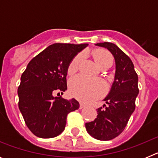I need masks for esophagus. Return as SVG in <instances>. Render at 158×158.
Here are the masks:
<instances>
[{"label": "esophagus", "instance_id": "1", "mask_svg": "<svg viewBox=\"0 0 158 158\" xmlns=\"http://www.w3.org/2000/svg\"><path fill=\"white\" fill-rule=\"evenodd\" d=\"M85 107V104H80V107H79V108H80V109H82V108H84Z\"/></svg>", "mask_w": 158, "mask_h": 158}]
</instances>
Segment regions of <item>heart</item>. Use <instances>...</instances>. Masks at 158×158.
<instances>
[{"mask_svg": "<svg viewBox=\"0 0 158 158\" xmlns=\"http://www.w3.org/2000/svg\"><path fill=\"white\" fill-rule=\"evenodd\" d=\"M81 59L82 54H78L72 60L68 67V73L69 74H73L77 70ZM95 60L100 68L104 65H111L113 62L111 54L105 51L96 53ZM69 88V92L73 96L81 101L87 103L103 96L106 92L107 85L104 81L100 79L94 80L89 79L83 75H77L71 78Z\"/></svg>", "mask_w": 158, "mask_h": 158, "instance_id": "b5f03b06", "label": "heart"}]
</instances>
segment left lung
Returning a JSON list of instances; mask_svg holds the SVG:
<instances>
[{
  "instance_id": "8db88e82",
  "label": "left lung",
  "mask_w": 158,
  "mask_h": 158,
  "mask_svg": "<svg viewBox=\"0 0 158 158\" xmlns=\"http://www.w3.org/2000/svg\"><path fill=\"white\" fill-rule=\"evenodd\" d=\"M96 46L107 48L114 56L115 80L109 94L104 100L107 105L99 107L96 118L93 122L86 123L85 127L94 139L108 141L122 133L135 111L139 92V78L131 58L115 44L104 42Z\"/></svg>"
}]
</instances>
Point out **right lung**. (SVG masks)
Wrapping results in <instances>:
<instances>
[{
  "label": "right lung",
  "instance_id": "add662e5",
  "mask_svg": "<svg viewBox=\"0 0 158 158\" xmlns=\"http://www.w3.org/2000/svg\"><path fill=\"white\" fill-rule=\"evenodd\" d=\"M89 45L54 43L32 58L20 78L19 108L25 123L35 136L51 139L64 131L67 115L79 108L75 99L67 100L54 93L67 89L68 67ZM60 96V95H59Z\"/></svg>",
  "mask_w": 158,
  "mask_h": 158
}]
</instances>
